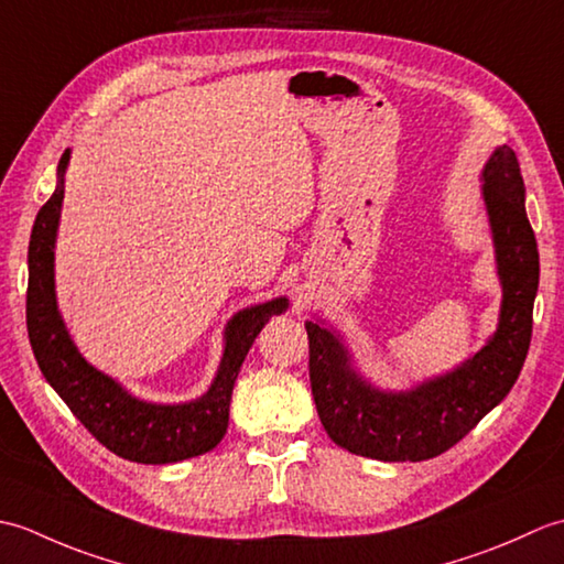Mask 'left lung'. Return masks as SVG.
Instances as JSON below:
<instances>
[{
	"mask_svg": "<svg viewBox=\"0 0 564 564\" xmlns=\"http://www.w3.org/2000/svg\"><path fill=\"white\" fill-rule=\"evenodd\" d=\"M501 283L499 322L480 351L448 373L406 390H386L354 366L341 334L325 319H307L310 386L329 438L364 458L404 463L446 453L507 398L533 332L538 245L525 215V186L517 154L499 145L480 174Z\"/></svg>",
	"mask_w": 564,
	"mask_h": 564,
	"instance_id": "left-lung-1",
	"label": "left lung"
}]
</instances>
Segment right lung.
<instances>
[{"label":"right lung","instance_id":"add662e5","mask_svg":"<svg viewBox=\"0 0 564 564\" xmlns=\"http://www.w3.org/2000/svg\"><path fill=\"white\" fill-rule=\"evenodd\" d=\"M69 154L72 150H65L59 158L55 191L35 215L29 242L26 327L41 373L89 434L126 460L166 465L208 453L227 431L232 388L247 351L261 327L289 310V297H271L227 319L220 366L200 398L164 404L130 394L121 382L101 373L79 354L57 310L55 242Z\"/></svg>","mask_w":564,"mask_h":564}]
</instances>
